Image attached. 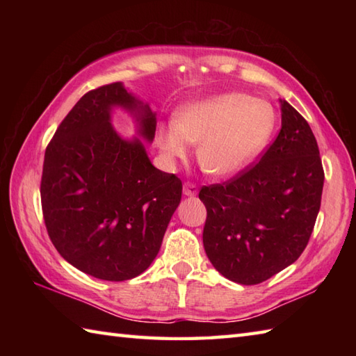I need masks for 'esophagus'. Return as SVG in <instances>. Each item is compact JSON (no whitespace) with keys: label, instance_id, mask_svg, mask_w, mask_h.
<instances>
[{"label":"esophagus","instance_id":"1","mask_svg":"<svg viewBox=\"0 0 356 356\" xmlns=\"http://www.w3.org/2000/svg\"><path fill=\"white\" fill-rule=\"evenodd\" d=\"M195 194H197V186H195L194 184L186 182L184 185V195H185V197H194Z\"/></svg>","mask_w":356,"mask_h":356}]
</instances>
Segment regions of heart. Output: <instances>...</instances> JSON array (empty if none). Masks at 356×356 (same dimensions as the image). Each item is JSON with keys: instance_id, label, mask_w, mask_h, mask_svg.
Masks as SVG:
<instances>
[{"instance_id": "b5f03b06", "label": "heart", "mask_w": 356, "mask_h": 356, "mask_svg": "<svg viewBox=\"0 0 356 356\" xmlns=\"http://www.w3.org/2000/svg\"><path fill=\"white\" fill-rule=\"evenodd\" d=\"M277 113L264 99L222 93L185 104L176 122L157 128V145L166 159H184L197 143V161L216 177H231L255 162L274 134Z\"/></svg>"}]
</instances>
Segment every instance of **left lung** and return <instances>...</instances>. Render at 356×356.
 I'll return each instance as SVG.
<instances>
[{
    "label": "left lung",
    "mask_w": 356,
    "mask_h": 356,
    "mask_svg": "<svg viewBox=\"0 0 356 356\" xmlns=\"http://www.w3.org/2000/svg\"><path fill=\"white\" fill-rule=\"evenodd\" d=\"M282 104V130L260 159L223 185L203 186V246L238 284H259L298 259L321 205L324 171L306 119Z\"/></svg>",
    "instance_id": "1"
}]
</instances>
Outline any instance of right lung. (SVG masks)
<instances>
[{
  "label": "right lung",
  "mask_w": 356,
  "mask_h": 356,
  "mask_svg": "<svg viewBox=\"0 0 356 356\" xmlns=\"http://www.w3.org/2000/svg\"><path fill=\"white\" fill-rule=\"evenodd\" d=\"M115 108L134 118L131 140L112 127ZM154 133L156 113L115 82L82 96L45 149V228L63 259L95 278L124 282L148 269L182 199L180 179L147 154Z\"/></svg>",
  "instance_id": "right-lung-1"
}]
</instances>
